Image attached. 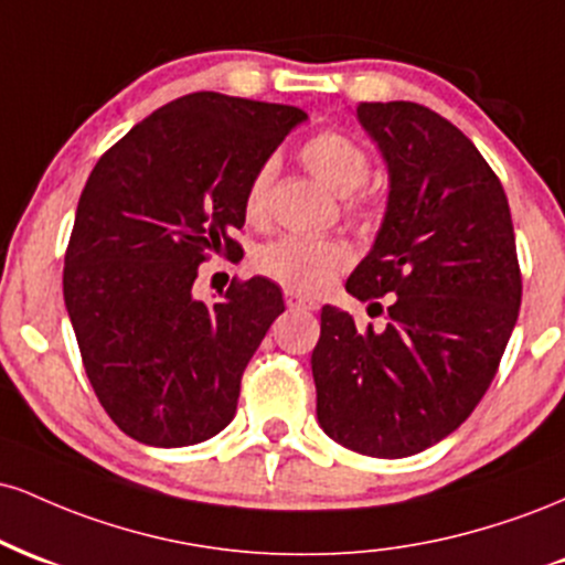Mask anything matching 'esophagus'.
<instances>
[{"mask_svg":"<svg viewBox=\"0 0 565 565\" xmlns=\"http://www.w3.org/2000/svg\"><path fill=\"white\" fill-rule=\"evenodd\" d=\"M284 300H287V308H291V310H316L319 308V302H313V300H308V297H302V295H295V291H287V295H284Z\"/></svg>","mask_w":565,"mask_h":565,"instance_id":"esophagus-1","label":"esophagus"}]
</instances>
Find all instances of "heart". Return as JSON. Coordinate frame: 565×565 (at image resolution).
<instances>
[{"instance_id":"b5f03b06","label":"heart","mask_w":565,"mask_h":565,"mask_svg":"<svg viewBox=\"0 0 565 565\" xmlns=\"http://www.w3.org/2000/svg\"><path fill=\"white\" fill-rule=\"evenodd\" d=\"M302 164L321 180L337 196H345L348 212L359 210L353 193L369 180L366 148L345 132L313 135L300 148ZM276 164L265 161L252 174L244 191V217L249 223H263L268 215V196L274 185ZM350 265V249L340 238H310V236H281L276 242L263 244L255 252V268L270 281L281 284L295 295H313L327 287L332 278Z\"/></svg>"}]
</instances>
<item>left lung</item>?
Masks as SVG:
<instances>
[{
	"label": "left lung",
	"instance_id": "left-lung-1",
	"mask_svg": "<svg viewBox=\"0 0 565 565\" xmlns=\"http://www.w3.org/2000/svg\"><path fill=\"white\" fill-rule=\"evenodd\" d=\"M355 116L387 167V206L345 289L393 302L382 329L323 305L316 414L345 449L401 459L457 430L489 391L521 270L502 183L451 121L408 100L361 103Z\"/></svg>",
	"mask_w": 565,
	"mask_h": 565
}]
</instances>
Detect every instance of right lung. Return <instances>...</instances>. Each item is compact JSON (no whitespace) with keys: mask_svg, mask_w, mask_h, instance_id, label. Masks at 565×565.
Returning a JSON list of instances; mask_svg holds the SVG:
<instances>
[{"mask_svg":"<svg viewBox=\"0 0 565 565\" xmlns=\"http://www.w3.org/2000/svg\"><path fill=\"white\" fill-rule=\"evenodd\" d=\"M308 114L193 93L135 125L89 172L63 270L84 372L108 417L159 449L217 436L242 374L284 313L255 276L215 302L193 297L206 255H236L244 191Z\"/></svg>","mask_w":565,"mask_h":565,"instance_id":"obj_1","label":"right lung"}]
</instances>
